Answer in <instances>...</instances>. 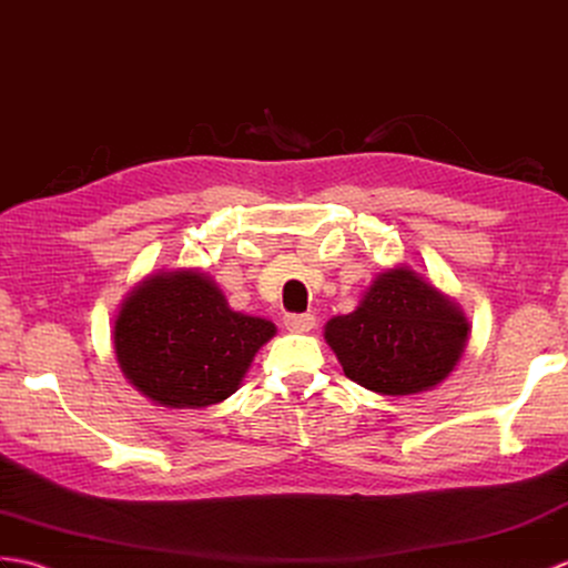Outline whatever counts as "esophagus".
I'll use <instances>...</instances> for the list:
<instances>
[{"label": "esophagus", "mask_w": 568, "mask_h": 568, "mask_svg": "<svg viewBox=\"0 0 568 568\" xmlns=\"http://www.w3.org/2000/svg\"><path fill=\"white\" fill-rule=\"evenodd\" d=\"M284 325L292 333H308L316 325V316L313 313H288V316H284Z\"/></svg>", "instance_id": "34e87169"}]
</instances>
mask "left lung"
Here are the masks:
<instances>
[{
  "instance_id": "left-lung-1",
  "label": "left lung",
  "mask_w": 568,
  "mask_h": 568,
  "mask_svg": "<svg viewBox=\"0 0 568 568\" xmlns=\"http://www.w3.org/2000/svg\"><path fill=\"white\" fill-rule=\"evenodd\" d=\"M469 333L457 301L406 264L376 274L355 311L325 323V343L347 379L379 396H413L443 384Z\"/></svg>"
}]
</instances>
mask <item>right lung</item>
Returning a JSON list of instances; mask_svg holds the SVG:
<instances>
[{
    "instance_id": "obj_1",
    "label": "right lung",
    "mask_w": 568,
    "mask_h": 568,
    "mask_svg": "<svg viewBox=\"0 0 568 568\" xmlns=\"http://www.w3.org/2000/svg\"><path fill=\"white\" fill-rule=\"evenodd\" d=\"M274 335L272 321L233 311L209 274L160 270L123 298L111 339L125 379L182 410L233 396Z\"/></svg>"
}]
</instances>
